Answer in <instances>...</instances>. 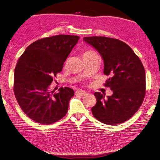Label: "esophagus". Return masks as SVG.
Instances as JSON below:
<instances>
[{
    "instance_id": "obj_1",
    "label": "esophagus",
    "mask_w": 160,
    "mask_h": 160,
    "mask_svg": "<svg viewBox=\"0 0 160 160\" xmlns=\"http://www.w3.org/2000/svg\"><path fill=\"white\" fill-rule=\"evenodd\" d=\"M86 94L87 93L85 91H82V90H78V91L75 92V94L79 96H85Z\"/></svg>"
}]
</instances>
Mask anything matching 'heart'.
Masks as SVG:
<instances>
[{"instance_id": "1", "label": "heart", "mask_w": 160, "mask_h": 160, "mask_svg": "<svg viewBox=\"0 0 160 160\" xmlns=\"http://www.w3.org/2000/svg\"><path fill=\"white\" fill-rule=\"evenodd\" d=\"M95 52H94L93 51H90V50H88V51H85V52H83V54H82V56H83V58H85V57H88V56H89V55H91V54H94ZM67 62H66V65H67Z\"/></svg>"}]
</instances>
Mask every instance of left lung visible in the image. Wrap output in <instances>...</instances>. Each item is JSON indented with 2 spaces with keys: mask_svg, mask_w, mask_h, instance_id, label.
<instances>
[{
  "mask_svg": "<svg viewBox=\"0 0 160 160\" xmlns=\"http://www.w3.org/2000/svg\"><path fill=\"white\" fill-rule=\"evenodd\" d=\"M83 40L95 48L104 62L103 72L110 75L104 85L112 96L95 92L97 103L92 108L94 118L113 125L122 123L135 114L146 95V72L132 49L120 40L102 36L85 37Z\"/></svg>",
  "mask_w": 160,
  "mask_h": 160,
  "instance_id": "8db88e82",
  "label": "left lung"
}]
</instances>
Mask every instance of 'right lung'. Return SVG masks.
I'll use <instances>...</instances> for the list:
<instances>
[{"label":"right lung","instance_id":"add662e5","mask_svg":"<svg viewBox=\"0 0 160 160\" xmlns=\"http://www.w3.org/2000/svg\"><path fill=\"white\" fill-rule=\"evenodd\" d=\"M79 38L57 35L38 40L28 46L17 62L14 95L23 112L37 123H54L67 113L74 91L65 87L56 92L50 85Z\"/></svg>","mask_w":160,"mask_h":160}]
</instances>
